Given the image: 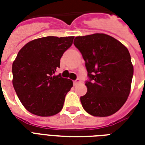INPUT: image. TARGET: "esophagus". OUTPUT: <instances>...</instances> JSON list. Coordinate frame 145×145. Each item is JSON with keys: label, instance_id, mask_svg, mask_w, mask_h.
<instances>
[{"label": "esophagus", "instance_id": "1", "mask_svg": "<svg viewBox=\"0 0 145 145\" xmlns=\"http://www.w3.org/2000/svg\"><path fill=\"white\" fill-rule=\"evenodd\" d=\"M79 83H81V80L79 78H77L75 81H74V85H77V84H79Z\"/></svg>", "mask_w": 145, "mask_h": 145}]
</instances>
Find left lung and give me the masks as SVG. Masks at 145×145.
<instances>
[{
  "instance_id": "left-lung-1",
  "label": "left lung",
  "mask_w": 145,
  "mask_h": 145,
  "mask_svg": "<svg viewBox=\"0 0 145 145\" xmlns=\"http://www.w3.org/2000/svg\"><path fill=\"white\" fill-rule=\"evenodd\" d=\"M74 44L82 54L88 71V91L80 98L82 106L94 116L114 114L131 91L134 67L127 48L103 33L77 36Z\"/></svg>"
}]
</instances>
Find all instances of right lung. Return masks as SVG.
<instances>
[{"label":"right lung","instance_id":"add662e5","mask_svg":"<svg viewBox=\"0 0 145 145\" xmlns=\"http://www.w3.org/2000/svg\"><path fill=\"white\" fill-rule=\"evenodd\" d=\"M74 36H46L29 42L12 64L13 86L24 107L39 116L56 115L63 106L72 81L55 75Z\"/></svg>","mask_w":145,"mask_h":145}]
</instances>
